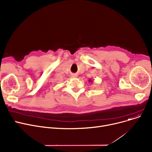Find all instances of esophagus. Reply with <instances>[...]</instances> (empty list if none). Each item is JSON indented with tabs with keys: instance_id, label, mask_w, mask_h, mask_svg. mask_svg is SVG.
Here are the masks:
<instances>
[{
	"instance_id": "1",
	"label": "esophagus",
	"mask_w": 152,
	"mask_h": 152,
	"mask_svg": "<svg viewBox=\"0 0 152 152\" xmlns=\"http://www.w3.org/2000/svg\"><path fill=\"white\" fill-rule=\"evenodd\" d=\"M77 76L76 75H75V74H73V75H71V77H76Z\"/></svg>"
}]
</instances>
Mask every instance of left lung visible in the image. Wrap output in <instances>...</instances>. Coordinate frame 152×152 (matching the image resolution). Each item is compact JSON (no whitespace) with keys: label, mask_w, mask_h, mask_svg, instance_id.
<instances>
[{"label":"left lung","mask_w":152,"mask_h":152,"mask_svg":"<svg viewBox=\"0 0 152 152\" xmlns=\"http://www.w3.org/2000/svg\"><path fill=\"white\" fill-rule=\"evenodd\" d=\"M89 82H92V80H91V79H89Z\"/></svg>","instance_id":"obj_1"}]
</instances>
